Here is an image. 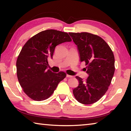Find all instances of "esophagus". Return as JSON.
<instances>
[{
  "label": "esophagus",
  "instance_id": "obj_1",
  "mask_svg": "<svg viewBox=\"0 0 131 131\" xmlns=\"http://www.w3.org/2000/svg\"><path fill=\"white\" fill-rule=\"evenodd\" d=\"M66 77H68V78H71V77H72L73 76H71V75L67 74V75H66Z\"/></svg>",
  "mask_w": 131,
  "mask_h": 131
}]
</instances>
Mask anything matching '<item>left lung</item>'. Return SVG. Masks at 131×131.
I'll use <instances>...</instances> for the list:
<instances>
[{
    "instance_id": "obj_1",
    "label": "left lung",
    "mask_w": 131,
    "mask_h": 131,
    "mask_svg": "<svg viewBox=\"0 0 131 131\" xmlns=\"http://www.w3.org/2000/svg\"><path fill=\"white\" fill-rule=\"evenodd\" d=\"M78 48L80 62L85 63L88 77L76 78L79 86L73 90L76 100L84 105L98 101L107 91L115 71L113 52L100 36L88 32L69 33Z\"/></svg>"
}]
</instances>
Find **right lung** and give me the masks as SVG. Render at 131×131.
Wrapping results in <instances>:
<instances>
[{
  "label": "right lung",
  "mask_w": 131,
  "mask_h": 131,
  "mask_svg": "<svg viewBox=\"0 0 131 131\" xmlns=\"http://www.w3.org/2000/svg\"><path fill=\"white\" fill-rule=\"evenodd\" d=\"M71 41L68 33L48 29L35 35L24 44L17 58V75L24 92L30 99H48L65 78V72L55 73L47 69L48 58H52L57 45Z\"/></svg>",
  "instance_id": "1"
}]
</instances>
